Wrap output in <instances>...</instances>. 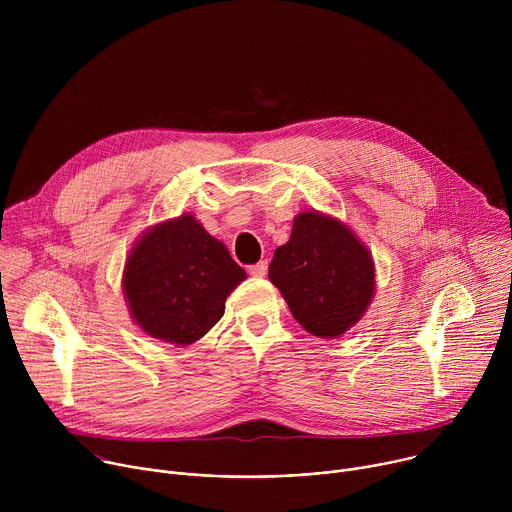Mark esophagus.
Here are the masks:
<instances>
[{"label": "esophagus", "instance_id": "obj_1", "mask_svg": "<svg viewBox=\"0 0 512 512\" xmlns=\"http://www.w3.org/2000/svg\"><path fill=\"white\" fill-rule=\"evenodd\" d=\"M267 267H269L267 261H259L257 265H251V267H249V273H251L253 277H263V275L267 273Z\"/></svg>", "mask_w": 512, "mask_h": 512}]
</instances>
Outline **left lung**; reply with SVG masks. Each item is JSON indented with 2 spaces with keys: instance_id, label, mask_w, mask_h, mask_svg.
Returning <instances> with one entry per match:
<instances>
[{
  "instance_id": "obj_1",
  "label": "left lung",
  "mask_w": 512,
  "mask_h": 512,
  "mask_svg": "<svg viewBox=\"0 0 512 512\" xmlns=\"http://www.w3.org/2000/svg\"><path fill=\"white\" fill-rule=\"evenodd\" d=\"M269 279L306 332L338 338L375 298V261L356 233L336 216L302 210L289 241L275 249Z\"/></svg>"
}]
</instances>
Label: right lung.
<instances>
[{
  "mask_svg": "<svg viewBox=\"0 0 512 512\" xmlns=\"http://www.w3.org/2000/svg\"><path fill=\"white\" fill-rule=\"evenodd\" d=\"M245 279V269L223 241L184 212L139 235L125 259L121 285L141 332L188 346L223 318L227 298Z\"/></svg>",
  "mask_w": 512,
  "mask_h": 512,
  "instance_id": "obj_1",
  "label": "right lung"
}]
</instances>
